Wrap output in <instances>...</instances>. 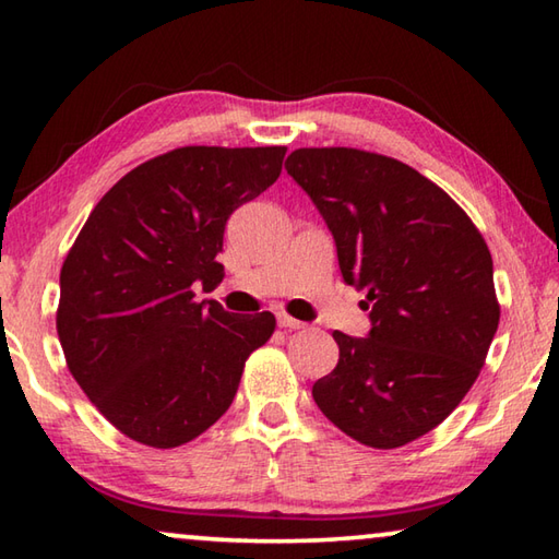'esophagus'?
<instances>
[{
  "label": "esophagus",
  "mask_w": 559,
  "mask_h": 559,
  "mask_svg": "<svg viewBox=\"0 0 559 559\" xmlns=\"http://www.w3.org/2000/svg\"><path fill=\"white\" fill-rule=\"evenodd\" d=\"M276 320H278V325H281V328H288V330H300V328H306V323H300V320L290 318L288 313H276Z\"/></svg>",
  "instance_id": "obj_1"
}]
</instances>
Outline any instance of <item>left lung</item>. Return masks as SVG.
Masks as SVG:
<instances>
[{
  "label": "left lung",
  "instance_id": "left-lung-1",
  "mask_svg": "<svg viewBox=\"0 0 559 559\" xmlns=\"http://www.w3.org/2000/svg\"><path fill=\"white\" fill-rule=\"evenodd\" d=\"M286 169L370 310L367 337L333 333L337 367L313 400L365 447H404L456 409L486 362L500 320L488 246L441 187L400 159L300 147Z\"/></svg>",
  "mask_w": 559,
  "mask_h": 559
}]
</instances>
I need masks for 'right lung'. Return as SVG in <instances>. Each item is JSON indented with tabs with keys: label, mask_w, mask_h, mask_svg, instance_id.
<instances>
[{
	"label": "right lung",
	"mask_w": 559,
	"mask_h": 559,
	"mask_svg": "<svg viewBox=\"0 0 559 559\" xmlns=\"http://www.w3.org/2000/svg\"><path fill=\"white\" fill-rule=\"evenodd\" d=\"M286 147H179L112 185L61 269L56 330L69 370L112 427L175 449L229 409L243 362L276 328L197 300L224 278L234 210L281 175Z\"/></svg>",
	"instance_id": "obj_1"
}]
</instances>
